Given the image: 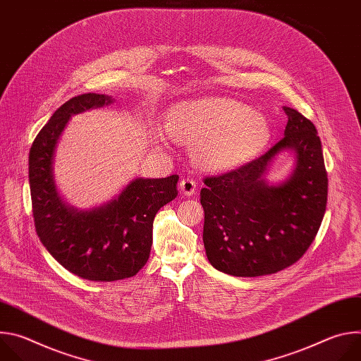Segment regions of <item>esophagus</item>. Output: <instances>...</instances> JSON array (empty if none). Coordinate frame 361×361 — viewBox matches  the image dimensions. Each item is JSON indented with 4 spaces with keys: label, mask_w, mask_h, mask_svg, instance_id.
Segmentation results:
<instances>
[{
    "label": "esophagus",
    "mask_w": 361,
    "mask_h": 361,
    "mask_svg": "<svg viewBox=\"0 0 361 361\" xmlns=\"http://www.w3.org/2000/svg\"><path fill=\"white\" fill-rule=\"evenodd\" d=\"M195 188H197V184L191 178H183L180 181V191H181V194H184L187 197L195 194Z\"/></svg>",
    "instance_id": "34e87169"
}]
</instances>
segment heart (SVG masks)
Wrapping results in <instances>:
<instances>
[{
    "label": "heart",
    "mask_w": 361,
    "mask_h": 361,
    "mask_svg": "<svg viewBox=\"0 0 361 361\" xmlns=\"http://www.w3.org/2000/svg\"><path fill=\"white\" fill-rule=\"evenodd\" d=\"M164 130L191 145L194 164L213 174L237 170L260 157L273 137L264 114L235 98L219 95L174 102L166 113ZM148 137L154 145H167V135L159 127H152Z\"/></svg>",
    "instance_id": "1"
}]
</instances>
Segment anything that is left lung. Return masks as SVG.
Here are the masks:
<instances>
[{"mask_svg": "<svg viewBox=\"0 0 361 361\" xmlns=\"http://www.w3.org/2000/svg\"><path fill=\"white\" fill-rule=\"evenodd\" d=\"M284 137L264 156L207 177L201 188L202 241L210 264L230 276L259 277L294 264L313 243L327 205V173L314 124L284 107ZM293 156L279 183L265 177L280 153Z\"/></svg>", "mask_w": 361, "mask_h": 361, "instance_id": "left-lung-1", "label": "left lung"}]
</instances>
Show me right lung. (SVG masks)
<instances>
[{"label":"right lung","mask_w":361,"mask_h":361,"mask_svg":"<svg viewBox=\"0 0 361 361\" xmlns=\"http://www.w3.org/2000/svg\"><path fill=\"white\" fill-rule=\"evenodd\" d=\"M106 94L77 95L51 116L30 149L28 177L37 234L70 273L91 281L135 276L147 263L157 212L177 197L178 176L134 178L116 197L88 210L64 201L54 177L56 149L73 116L111 106Z\"/></svg>","instance_id":"obj_1"}]
</instances>
